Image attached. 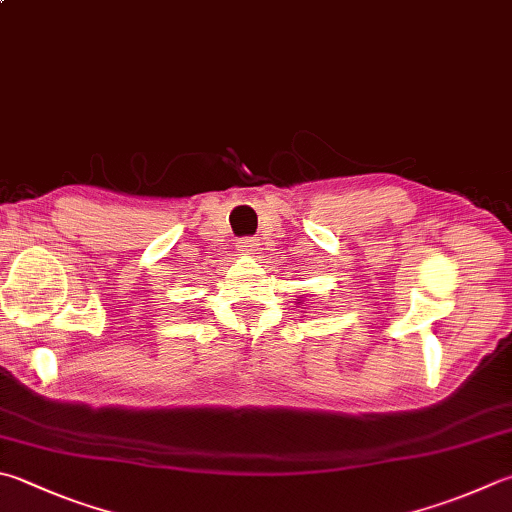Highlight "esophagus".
I'll return each mask as SVG.
<instances>
[{
    "mask_svg": "<svg viewBox=\"0 0 512 512\" xmlns=\"http://www.w3.org/2000/svg\"><path fill=\"white\" fill-rule=\"evenodd\" d=\"M258 240L256 238H240L238 243H236V247H238V252H243V254H247V256H254L256 252H258Z\"/></svg>",
    "mask_w": 512,
    "mask_h": 512,
    "instance_id": "34e87169",
    "label": "esophagus"
}]
</instances>
